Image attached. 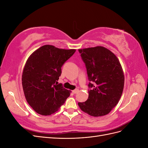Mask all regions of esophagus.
Here are the masks:
<instances>
[{
  "label": "esophagus",
  "instance_id": "obj_1",
  "mask_svg": "<svg viewBox=\"0 0 148 148\" xmlns=\"http://www.w3.org/2000/svg\"><path fill=\"white\" fill-rule=\"evenodd\" d=\"M78 92H79V89H75V90L73 91V94H77V93H78Z\"/></svg>",
  "mask_w": 148,
  "mask_h": 148
}]
</instances>
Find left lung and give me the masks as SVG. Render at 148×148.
Returning a JSON list of instances; mask_svg holds the SVG:
<instances>
[{
    "label": "left lung",
    "mask_w": 148,
    "mask_h": 148,
    "mask_svg": "<svg viewBox=\"0 0 148 148\" xmlns=\"http://www.w3.org/2000/svg\"><path fill=\"white\" fill-rule=\"evenodd\" d=\"M87 70L89 96L78 102L80 109L92 117L108 114L122 96L125 77L119 60L108 49L96 46L78 49Z\"/></svg>",
    "instance_id": "left-lung-1"
}]
</instances>
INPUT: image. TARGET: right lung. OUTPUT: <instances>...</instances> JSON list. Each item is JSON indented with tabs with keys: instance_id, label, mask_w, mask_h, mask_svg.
I'll use <instances>...</instances> for the list:
<instances>
[{
	"instance_id": "obj_1",
	"label": "right lung",
	"mask_w": 148,
	"mask_h": 148,
	"mask_svg": "<svg viewBox=\"0 0 148 148\" xmlns=\"http://www.w3.org/2000/svg\"><path fill=\"white\" fill-rule=\"evenodd\" d=\"M75 51L44 45L28 57L22 74V86L26 101L36 112L45 116L54 114L70 95L71 91L57 81L61 67Z\"/></svg>"
}]
</instances>
